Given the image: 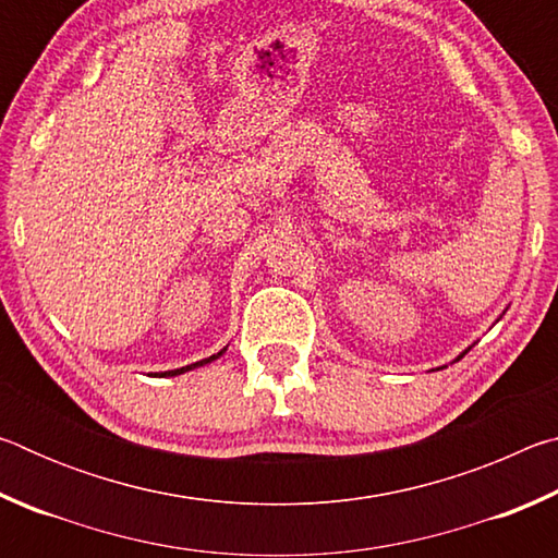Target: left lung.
Instances as JSON below:
<instances>
[{"label":"left lung","instance_id":"obj_1","mask_svg":"<svg viewBox=\"0 0 558 558\" xmlns=\"http://www.w3.org/2000/svg\"><path fill=\"white\" fill-rule=\"evenodd\" d=\"M465 354H468V349H465V352H462V354H460V356H458V359H462V356H465Z\"/></svg>","mask_w":558,"mask_h":558}]
</instances>
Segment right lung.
<instances>
[{"label":"right lung","instance_id":"obj_1","mask_svg":"<svg viewBox=\"0 0 558 558\" xmlns=\"http://www.w3.org/2000/svg\"><path fill=\"white\" fill-rule=\"evenodd\" d=\"M226 352V349H221L219 354H211L209 359H202V362H196V364H189V366H182V369H172V372H159V374H155V376H177V374H184V372H192V369H196V366H204V364H209V362H214V359H219L221 354Z\"/></svg>","mask_w":558,"mask_h":558}]
</instances>
